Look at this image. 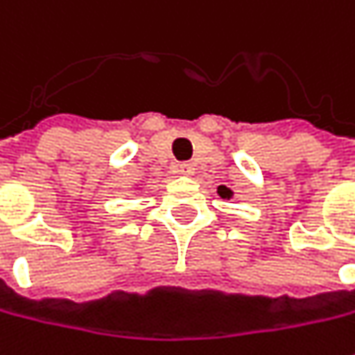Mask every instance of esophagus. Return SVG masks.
I'll list each match as a JSON object with an SVG mask.
<instances>
[{
	"mask_svg": "<svg viewBox=\"0 0 355 355\" xmlns=\"http://www.w3.org/2000/svg\"><path fill=\"white\" fill-rule=\"evenodd\" d=\"M178 171H180V175L190 177V175H194V165L192 163H182V165L178 166Z\"/></svg>",
	"mask_w": 355,
	"mask_h": 355,
	"instance_id": "obj_1",
	"label": "esophagus"
}]
</instances>
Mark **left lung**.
<instances>
[{
    "label": "left lung",
    "instance_id": "1",
    "mask_svg": "<svg viewBox=\"0 0 355 355\" xmlns=\"http://www.w3.org/2000/svg\"><path fill=\"white\" fill-rule=\"evenodd\" d=\"M218 194H220L222 198H230V196H232V190L226 189V187H220V189H218Z\"/></svg>",
    "mask_w": 355,
    "mask_h": 355
}]
</instances>
